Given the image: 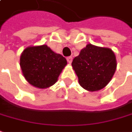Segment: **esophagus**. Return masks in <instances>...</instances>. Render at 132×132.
<instances>
[{
  "label": "esophagus",
  "instance_id": "esophagus-1",
  "mask_svg": "<svg viewBox=\"0 0 132 132\" xmlns=\"http://www.w3.org/2000/svg\"><path fill=\"white\" fill-rule=\"evenodd\" d=\"M72 59H72V57H71V56L66 58V60H67V61H68L69 63H71V62H72Z\"/></svg>",
  "mask_w": 132,
  "mask_h": 132
}]
</instances>
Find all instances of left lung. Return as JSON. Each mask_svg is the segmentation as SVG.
I'll use <instances>...</instances> for the list:
<instances>
[{
  "label": "left lung",
  "instance_id": "obj_1",
  "mask_svg": "<svg viewBox=\"0 0 132 132\" xmlns=\"http://www.w3.org/2000/svg\"><path fill=\"white\" fill-rule=\"evenodd\" d=\"M71 65L79 85L94 92L104 88L109 83L117 63L115 54L110 48L88 44L73 59Z\"/></svg>",
  "mask_w": 132,
  "mask_h": 132
}]
</instances>
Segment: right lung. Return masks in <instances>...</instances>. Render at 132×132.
<instances>
[{"label":"right lung","instance_id":"add662e5","mask_svg":"<svg viewBox=\"0 0 132 132\" xmlns=\"http://www.w3.org/2000/svg\"><path fill=\"white\" fill-rule=\"evenodd\" d=\"M66 64L63 55L54 53L46 45L27 47L20 56V66L26 80L40 89L54 85Z\"/></svg>","mask_w":132,"mask_h":132}]
</instances>
